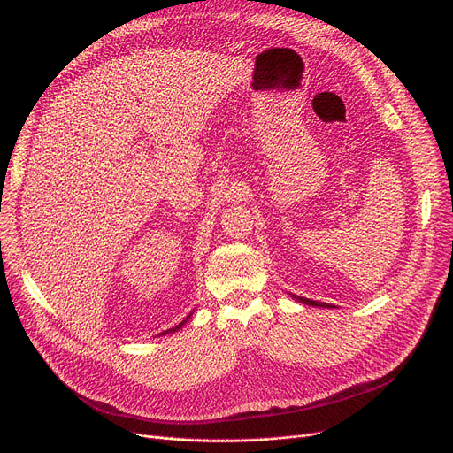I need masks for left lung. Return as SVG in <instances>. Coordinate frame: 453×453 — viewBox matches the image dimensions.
<instances>
[{"label": "left lung", "instance_id": "8db88e82", "mask_svg": "<svg viewBox=\"0 0 453 453\" xmlns=\"http://www.w3.org/2000/svg\"><path fill=\"white\" fill-rule=\"evenodd\" d=\"M296 301H299V303H303V304H310V306H323V308H326V306H330V304H326V303H319V301H311V299H306V297H299V296H292Z\"/></svg>", "mask_w": 453, "mask_h": 453}]
</instances>
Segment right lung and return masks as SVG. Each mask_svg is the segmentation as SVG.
Masks as SVG:
<instances>
[{"mask_svg":"<svg viewBox=\"0 0 453 453\" xmlns=\"http://www.w3.org/2000/svg\"><path fill=\"white\" fill-rule=\"evenodd\" d=\"M190 318H192V314H188V316H187V318H185V319H183V321H181V323H180V325H176V326H173V328H170V330H166V332H163V334H161V335H166V334H172V332H178V330H180V328H181V326H183V325H185V323H187V321H188V319H190Z\"/></svg>","mask_w":453,"mask_h":453,"instance_id":"obj_1","label":"right lung"}]
</instances>
